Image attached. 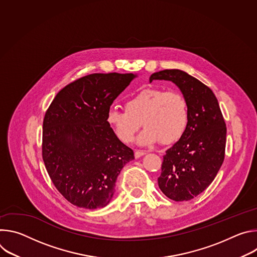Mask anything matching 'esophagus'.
Returning a JSON list of instances; mask_svg holds the SVG:
<instances>
[{
	"instance_id": "esophagus-1",
	"label": "esophagus",
	"mask_w": 257,
	"mask_h": 257,
	"mask_svg": "<svg viewBox=\"0 0 257 257\" xmlns=\"http://www.w3.org/2000/svg\"><path fill=\"white\" fill-rule=\"evenodd\" d=\"M145 154H146V153L143 152V151H136L135 154H134V156H135L136 159H139V158H141L142 156H144Z\"/></svg>"
}]
</instances>
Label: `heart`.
<instances>
[{"instance_id":"heart-1","label":"heart","mask_w":257,"mask_h":257,"mask_svg":"<svg viewBox=\"0 0 257 257\" xmlns=\"http://www.w3.org/2000/svg\"><path fill=\"white\" fill-rule=\"evenodd\" d=\"M125 107L109 108L106 114L108 125L124 143L134 139L142 123L145 129L137 138L139 145L149 146L160 140L170 144L182 137L189 122L188 101L177 90L145 88L128 98Z\"/></svg>"}]
</instances>
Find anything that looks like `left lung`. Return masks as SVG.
<instances>
[{
    "label": "left lung",
    "instance_id": "obj_1",
    "mask_svg": "<svg viewBox=\"0 0 257 257\" xmlns=\"http://www.w3.org/2000/svg\"><path fill=\"white\" fill-rule=\"evenodd\" d=\"M175 83L189 104V122L182 137L164 156L158 179L162 192L172 200H190L203 192L225 159L227 128L212 90L188 73L163 70L150 77Z\"/></svg>",
    "mask_w": 257,
    "mask_h": 257
}]
</instances>
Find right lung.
Returning a JSON list of instances; mask_svg holds the SVG:
<instances>
[{
	"instance_id": "1",
	"label": "right lung",
	"mask_w": 257,
	"mask_h": 257,
	"mask_svg": "<svg viewBox=\"0 0 257 257\" xmlns=\"http://www.w3.org/2000/svg\"><path fill=\"white\" fill-rule=\"evenodd\" d=\"M137 77L94 73L58 92L43 125V159L58 191L72 204L95 209L108 204L133 151L115 134L106 114Z\"/></svg>"
}]
</instances>
